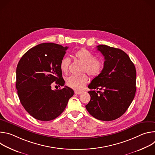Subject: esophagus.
<instances>
[{"label":"esophagus","mask_w":155,"mask_h":155,"mask_svg":"<svg viewBox=\"0 0 155 155\" xmlns=\"http://www.w3.org/2000/svg\"><path fill=\"white\" fill-rule=\"evenodd\" d=\"M81 93H82V91H75V94H80Z\"/></svg>","instance_id":"34e87169"}]
</instances>
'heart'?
Returning <instances> with one entry per match:
<instances>
[{"label": "heart", "mask_w": 155, "mask_h": 155, "mask_svg": "<svg viewBox=\"0 0 155 155\" xmlns=\"http://www.w3.org/2000/svg\"><path fill=\"white\" fill-rule=\"evenodd\" d=\"M75 58L83 64L82 72H86L92 78L98 77L104 69V62L96 59L95 56L90 51L85 48H81L75 53ZM71 59L68 57H64L60 62V69L61 71L67 74L69 72ZM88 80L86 75L83 74L80 76L72 75L65 80V83L69 87L74 90H80L86 84Z\"/></svg>", "instance_id": "obj_1"}]
</instances>
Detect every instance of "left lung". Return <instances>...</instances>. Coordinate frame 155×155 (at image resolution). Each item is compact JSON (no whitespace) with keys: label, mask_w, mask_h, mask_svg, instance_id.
<instances>
[{"label":"left lung","mask_w":155,"mask_h":155,"mask_svg":"<svg viewBox=\"0 0 155 155\" xmlns=\"http://www.w3.org/2000/svg\"><path fill=\"white\" fill-rule=\"evenodd\" d=\"M104 56L101 74L88 85L91 100L85 107L95 118L112 121L123 115L133 101L136 91L134 64L123 50L101 45L97 47ZM94 89L102 90L96 92Z\"/></svg>","instance_id":"1"}]
</instances>
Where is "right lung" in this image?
Returning <instances> with one entry per match:
<instances>
[{"label":"right lung","mask_w":155,"mask_h":155,"mask_svg":"<svg viewBox=\"0 0 155 155\" xmlns=\"http://www.w3.org/2000/svg\"><path fill=\"white\" fill-rule=\"evenodd\" d=\"M68 47L53 43H44L29 50L16 68V87L20 102L34 118L47 121L59 117L74 95L72 89L51 90V83L61 86L60 62Z\"/></svg>","instance_id":"right-lung-1"}]
</instances>
